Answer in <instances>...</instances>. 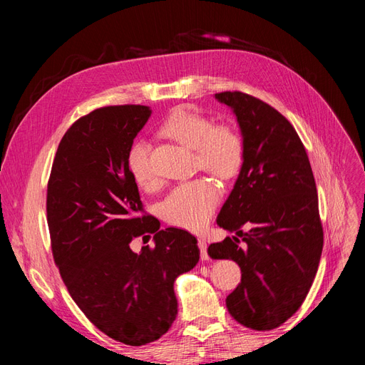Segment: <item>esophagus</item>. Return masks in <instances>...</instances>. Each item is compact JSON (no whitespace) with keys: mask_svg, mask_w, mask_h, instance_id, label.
Here are the masks:
<instances>
[{"mask_svg":"<svg viewBox=\"0 0 365 365\" xmlns=\"http://www.w3.org/2000/svg\"><path fill=\"white\" fill-rule=\"evenodd\" d=\"M197 247H200L201 251V260H208V252H207V244L204 239H197Z\"/></svg>","mask_w":365,"mask_h":365,"instance_id":"34e87169","label":"esophagus"}]
</instances>
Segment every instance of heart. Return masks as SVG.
<instances>
[{"mask_svg": "<svg viewBox=\"0 0 365 365\" xmlns=\"http://www.w3.org/2000/svg\"><path fill=\"white\" fill-rule=\"evenodd\" d=\"M160 130L168 138L193 149L197 168L220 180L233 178L244 163V141L239 132L230 125H213L212 118L192 109H175ZM128 169L141 187L157 182L150 163V146L146 141L140 140L130 146ZM217 204V187L205 178H197L176 185L161 202V213L169 224L196 231L208 222Z\"/></svg>", "mask_w": 365, "mask_h": 365, "instance_id": "heart-1", "label": "heart"}]
</instances>
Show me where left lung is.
Listing matches in <instances>:
<instances>
[{"instance_id": "obj_1", "label": "left lung", "mask_w": 365, "mask_h": 365, "mask_svg": "<svg viewBox=\"0 0 365 365\" xmlns=\"http://www.w3.org/2000/svg\"><path fill=\"white\" fill-rule=\"evenodd\" d=\"M216 98L233 109L244 138V163L216 222L245 244L225 237L208 247V256L240 267V283L227 297L231 317L245 327L271 330L302 306L322 257L314 173L297 130L277 109L240 91Z\"/></svg>"}]
</instances>
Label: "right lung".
I'll return each instance as SVG.
<instances>
[{
	"label": "right lung",
	"instance_id": "right-lung-1",
	"mask_svg": "<svg viewBox=\"0 0 365 365\" xmlns=\"http://www.w3.org/2000/svg\"><path fill=\"white\" fill-rule=\"evenodd\" d=\"M150 113L117 105L76 120L47 185L51 251L65 286L98 330L129 346L168 332L178 314L173 283L200 260L189 231L160 230L145 213L128 169V152ZM143 234H153L156 247L137 255L128 244Z\"/></svg>",
	"mask_w": 365,
	"mask_h": 365
}]
</instances>
